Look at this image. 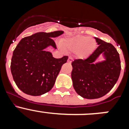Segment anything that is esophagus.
Returning <instances> with one entry per match:
<instances>
[{"instance_id":"obj_1","label":"esophagus","mask_w":129,"mask_h":129,"mask_svg":"<svg viewBox=\"0 0 129 129\" xmlns=\"http://www.w3.org/2000/svg\"><path fill=\"white\" fill-rule=\"evenodd\" d=\"M72 61H73V58L72 57H69L68 59V62H70V63H71Z\"/></svg>"}]
</instances>
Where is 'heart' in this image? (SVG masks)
<instances>
[{"instance_id": "b5f03b06", "label": "heart", "mask_w": 129, "mask_h": 129, "mask_svg": "<svg viewBox=\"0 0 129 129\" xmlns=\"http://www.w3.org/2000/svg\"><path fill=\"white\" fill-rule=\"evenodd\" d=\"M96 41L92 37L77 35L74 37L62 40L61 46L63 49L76 52L77 57L84 59L92 54L96 48Z\"/></svg>"}]
</instances>
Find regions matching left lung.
Listing matches in <instances>:
<instances>
[{"label": "left lung", "mask_w": 129, "mask_h": 129, "mask_svg": "<svg viewBox=\"0 0 129 129\" xmlns=\"http://www.w3.org/2000/svg\"><path fill=\"white\" fill-rule=\"evenodd\" d=\"M99 46L85 59H76L72 63L73 86L77 94L86 99H97L110 92L116 83L121 72L119 55L112 44L95 37ZM101 53L105 61L93 62Z\"/></svg>", "instance_id": "8db88e82"}]
</instances>
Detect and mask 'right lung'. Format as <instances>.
Here are the masks:
<instances>
[{
	"mask_svg": "<svg viewBox=\"0 0 129 129\" xmlns=\"http://www.w3.org/2000/svg\"><path fill=\"white\" fill-rule=\"evenodd\" d=\"M62 31L38 32L22 39L13 52L11 72L17 87L24 93L37 96L53 88L57 76L68 56L55 59L44 49L52 46L56 49L53 37Z\"/></svg>",
	"mask_w": 129,
	"mask_h": 129,
	"instance_id": "1",
	"label": "right lung"
}]
</instances>
